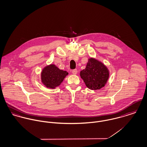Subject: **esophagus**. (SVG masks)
<instances>
[{"label":"esophagus","instance_id":"obj_1","mask_svg":"<svg viewBox=\"0 0 147 147\" xmlns=\"http://www.w3.org/2000/svg\"><path fill=\"white\" fill-rule=\"evenodd\" d=\"M72 73H73V74H74V75L77 74V69H73V70H72Z\"/></svg>","mask_w":147,"mask_h":147}]
</instances>
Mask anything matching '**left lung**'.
<instances>
[{"mask_svg":"<svg viewBox=\"0 0 147 147\" xmlns=\"http://www.w3.org/2000/svg\"><path fill=\"white\" fill-rule=\"evenodd\" d=\"M82 79L91 90H99L106 84L109 76L107 67L97 60L88 59L86 67L80 72Z\"/></svg>","mask_w":147,"mask_h":147,"instance_id":"1","label":"left lung"}]
</instances>
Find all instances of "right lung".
Masks as SVG:
<instances>
[{
	"mask_svg": "<svg viewBox=\"0 0 147 147\" xmlns=\"http://www.w3.org/2000/svg\"><path fill=\"white\" fill-rule=\"evenodd\" d=\"M67 74V71L51 64L43 69L41 73L42 82L47 88H55L62 83Z\"/></svg>",
	"mask_w": 147,
	"mask_h": 147,
	"instance_id": "obj_1",
	"label": "right lung"
}]
</instances>
